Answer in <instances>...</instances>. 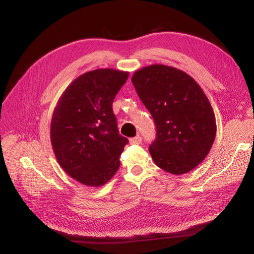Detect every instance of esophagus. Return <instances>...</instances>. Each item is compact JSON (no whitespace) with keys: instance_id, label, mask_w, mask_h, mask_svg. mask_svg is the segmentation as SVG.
I'll return each mask as SVG.
<instances>
[{"instance_id":"1","label":"esophagus","mask_w":254,"mask_h":254,"mask_svg":"<svg viewBox=\"0 0 254 254\" xmlns=\"http://www.w3.org/2000/svg\"><path fill=\"white\" fill-rule=\"evenodd\" d=\"M141 142H142V137L140 136L129 139V144H141Z\"/></svg>"}]
</instances>
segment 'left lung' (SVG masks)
Listing matches in <instances>:
<instances>
[{
  "instance_id": "8db88e82",
  "label": "left lung",
  "mask_w": 254,
  "mask_h": 254,
  "mask_svg": "<svg viewBox=\"0 0 254 254\" xmlns=\"http://www.w3.org/2000/svg\"><path fill=\"white\" fill-rule=\"evenodd\" d=\"M131 81L156 126V139L149 146L152 159L170 174L189 173L205 159L215 139L206 95L189 74L162 64L143 67Z\"/></svg>"
}]
</instances>
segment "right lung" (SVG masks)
<instances>
[{"instance_id": "obj_1", "label": "right lung", "mask_w": 254, "mask_h": 254, "mask_svg": "<svg viewBox=\"0 0 254 254\" xmlns=\"http://www.w3.org/2000/svg\"><path fill=\"white\" fill-rule=\"evenodd\" d=\"M127 77V71L92 70L75 78L58 100L51 143L64 172L82 185L103 186L120 168L128 140L118 131L112 103Z\"/></svg>"}]
</instances>
